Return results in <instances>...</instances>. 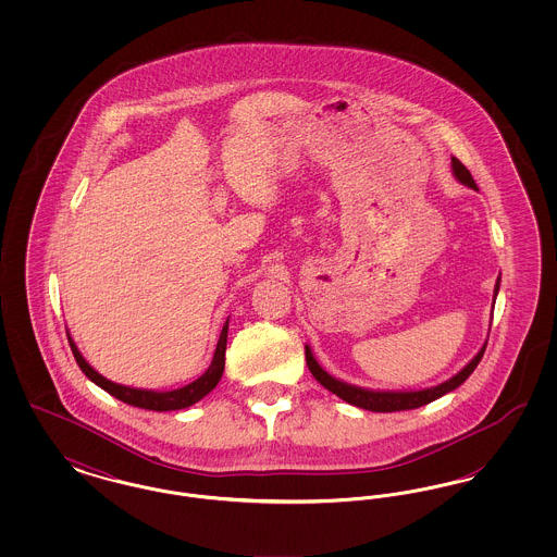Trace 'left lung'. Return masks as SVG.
<instances>
[{
    "instance_id": "left-lung-1",
    "label": "left lung",
    "mask_w": 557,
    "mask_h": 557,
    "mask_svg": "<svg viewBox=\"0 0 557 557\" xmlns=\"http://www.w3.org/2000/svg\"><path fill=\"white\" fill-rule=\"evenodd\" d=\"M450 171H453V175H455V180L459 184L478 189L472 173L455 157L450 159ZM499 284H502V277H497V284H495L493 305H495V298L499 294ZM484 348H486V345H482V348L476 352V357L463 370L457 371L447 382H443L438 386H432V388H422V391H371V388H361V386H355V384H346L343 380L330 375L327 371L319 366L318 359L311 352V346L309 345L305 346V357H307V366H309V370L313 373V377L318 380L323 388H327L336 397L343 398L348 405H355V407H361V409H368V411L391 413V411L418 409V407L428 405V403L447 395L450 391H455L457 386H461L470 377V373L476 370V366L480 363L482 355H484Z\"/></svg>"
}]
</instances>
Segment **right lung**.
Masks as SVG:
<instances>
[{
    "instance_id": "add662e5",
    "label": "right lung",
    "mask_w": 557,
    "mask_h": 557,
    "mask_svg": "<svg viewBox=\"0 0 557 557\" xmlns=\"http://www.w3.org/2000/svg\"><path fill=\"white\" fill-rule=\"evenodd\" d=\"M227 327H230V319L225 321L223 330H221V336H219V343L214 348V355H212L211 366L209 370L205 371L198 380L189 382L182 388H175V391H148V388H133V386H123V384H116L112 380L104 377L102 373L94 370L85 357L81 355L79 348L75 345V341L71 338L69 330H66V336H69V345L71 350L77 359V366L81 371L96 384L100 386L102 391H107L108 395H112L127 405L133 407H139V409H150V411H177V409H187L189 405L198 403L200 398L207 397L211 393L212 388L219 384L223 370H225V346H227Z\"/></svg>"
}]
</instances>
